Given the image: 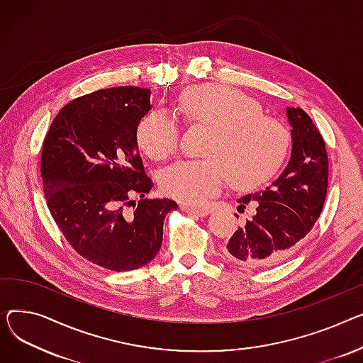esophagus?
Instances as JSON below:
<instances>
[{"label": "esophagus", "instance_id": "esophagus-1", "mask_svg": "<svg viewBox=\"0 0 363 363\" xmlns=\"http://www.w3.org/2000/svg\"><path fill=\"white\" fill-rule=\"evenodd\" d=\"M180 208H182V211L187 212V214L198 216V217H206L209 214V209H203V208H194V206H187V205H182Z\"/></svg>", "mask_w": 363, "mask_h": 363}]
</instances>
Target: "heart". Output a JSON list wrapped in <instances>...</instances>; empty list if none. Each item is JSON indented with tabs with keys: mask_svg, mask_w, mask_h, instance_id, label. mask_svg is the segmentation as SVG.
<instances>
[{
	"mask_svg": "<svg viewBox=\"0 0 363 363\" xmlns=\"http://www.w3.org/2000/svg\"><path fill=\"white\" fill-rule=\"evenodd\" d=\"M179 106L186 121L211 129L203 149L206 158L180 161L161 176L164 194L182 203H206L227 176L234 187L258 186L289 155L287 127L264 116L261 105L238 89L216 84L189 88L180 95ZM136 140L149 158L167 160L179 147V125L167 113H149L138 124Z\"/></svg>",
	"mask_w": 363,
	"mask_h": 363,
	"instance_id": "heart-1",
	"label": "heart"
}]
</instances>
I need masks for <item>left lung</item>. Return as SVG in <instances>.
I'll list each match as a JSON object with an SVG mask.
<instances>
[{"instance_id":"1","label":"left lung","mask_w":363,"mask_h":363,"mask_svg":"<svg viewBox=\"0 0 363 363\" xmlns=\"http://www.w3.org/2000/svg\"><path fill=\"white\" fill-rule=\"evenodd\" d=\"M286 111L291 125L289 164L271 186L239 199V212L249 205L252 211L224 246L230 261L249 268L274 267L296 252L321 216L327 196L325 142L302 108L287 106Z\"/></svg>"}]
</instances>
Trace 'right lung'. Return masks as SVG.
I'll use <instances>...</instances> for the list:
<instances>
[{
  "instance_id": "right-lung-1",
  "label": "right lung",
  "mask_w": 363,
  "mask_h": 363,
  "mask_svg": "<svg viewBox=\"0 0 363 363\" xmlns=\"http://www.w3.org/2000/svg\"><path fill=\"white\" fill-rule=\"evenodd\" d=\"M151 108V91L136 86L76 98L57 114L42 147V183L55 224L80 257L111 271L151 262L167 212L177 209L172 199H143L154 183L136 129ZM133 196L143 199L130 211Z\"/></svg>"
}]
</instances>
